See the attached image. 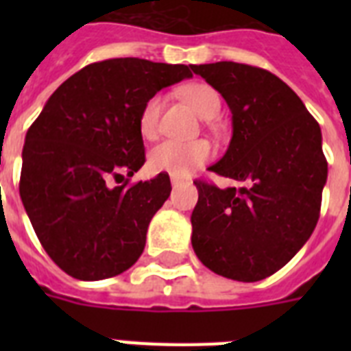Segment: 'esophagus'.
<instances>
[{
  "mask_svg": "<svg viewBox=\"0 0 351 351\" xmlns=\"http://www.w3.org/2000/svg\"><path fill=\"white\" fill-rule=\"evenodd\" d=\"M182 178H178V176H171V184H173V186H178Z\"/></svg>",
  "mask_w": 351,
  "mask_h": 351,
  "instance_id": "obj_1",
  "label": "esophagus"
}]
</instances>
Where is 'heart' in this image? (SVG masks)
I'll use <instances>...</instances> for the list:
<instances>
[{"instance_id": "1", "label": "heart", "mask_w": 351, "mask_h": 351, "mask_svg": "<svg viewBox=\"0 0 351 351\" xmlns=\"http://www.w3.org/2000/svg\"><path fill=\"white\" fill-rule=\"evenodd\" d=\"M182 96L189 106L204 118L211 120L220 112V95L208 84H193L182 89ZM164 107V96H149L138 114V129L143 138H154L160 131V114ZM213 154V149L206 140L197 142H176L165 140L158 143L149 154V165L156 173H169L171 176H187L202 167Z\"/></svg>"}]
</instances>
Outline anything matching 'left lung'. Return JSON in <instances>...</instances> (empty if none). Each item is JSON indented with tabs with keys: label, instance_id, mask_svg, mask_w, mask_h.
<instances>
[{
	"label": "left lung",
	"instance_id": "1",
	"mask_svg": "<svg viewBox=\"0 0 351 351\" xmlns=\"http://www.w3.org/2000/svg\"><path fill=\"white\" fill-rule=\"evenodd\" d=\"M191 69L233 114L230 147L209 171L242 184L195 182L193 250L217 275L256 282L286 266L315 230L328 178L321 127L266 69L234 62Z\"/></svg>",
	"mask_w": 351,
	"mask_h": 351
}]
</instances>
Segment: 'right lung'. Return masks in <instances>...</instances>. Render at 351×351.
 <instances>
[{
    "label": "right lung",
    "instance_id": "right-lung-1",
    "mask_svg": "<svg viewBox=\"0 0 351 351\" xmlns=\"http://www.w3.org/2000/svg\"><path fill=\"white\" fill-rule=\"evenodd\" d=\"M191 67L114 58L65 80L29 127L19 197L43 250L80 280L114 277L138 261L169 175L129 184L145 162L138 114ZM117 182V186L112 184Z\"/></svg>",
    "mask_w": 351,
    "mask_h": 351
}]
</instances>
